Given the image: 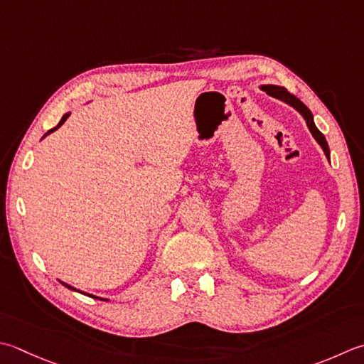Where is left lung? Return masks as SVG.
Wrapping results in <instances>:
<instances>
[{
  "mask_svg": "<svg viewBox=\"0 0 364 364\" xmlns=\"http://www.w3.org/2000/svg\"><path fill=\"white\" fill-rule=\"evenodd\" d=\"M262 90H265L267 95L273 96L276 99H279V101L291 105L295 110H298V112L301 113V117L304 118L306 124H308L309 131L312 134V137L317 140V144L322 146L325 156L330 159V148H328V144H326V140H325V135L317 129V126L314 124V117H312V113H311V110L308 109V107H306L296 96L290 95V92L284 87H277V85H263Z\"/></svg>",
  "mask_w": 364,
  "mask_h": 364,
  "instance_id": "left-lung-1",
  "label": "left lung"
}]
</instances>
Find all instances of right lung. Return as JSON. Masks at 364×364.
Wrapping results in <instances>:
<instances>
[{
  "label": "right lung",
  "instance_id": "obj_1",
  "mask_svg": "<svg viewBox=\"0 0 364 364\" xmlns=\"http://www.w3.org/2000/svg\"><path fill=\"white\" fill-rule=\"evenodd\" d=\"M69 115H70V113H64V115H63V118H61V121H60V123H58V126H56V127H53V129H50V131H48V132H47L46 135H48L50 132H53V131H56V129H58V127H60V126H61V124L64 123V121H66V119L69 118ZM46 135H44V137H46ZM60 282H61V281H60ZM61 284H63V286H64V287H68V289H70V290H77L75 287H73V286H69V284H66V282H61ZM97 300H101V298H97Z\"/></svg>",
  "mask_w": 364,
  "mask_h": 364
}]
</instances>
